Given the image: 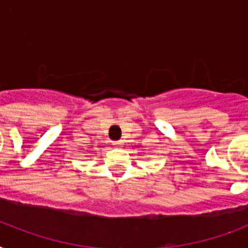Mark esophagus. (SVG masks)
I'll use <instances>...</instances> for the list:
<instances>
[{"label": "esophagus", "mask_w": 248, "mask_h": 248, "mask_svg": "<svg viewBox=\"0 0 248 248\" xmlns=\"http://www.w3.org/2000/svg\"><path fill=\"white\" fill-rule=\"evenodd\" d=\"M113 145L116 148H121L124 145V141H122V140H120V141H113Z\"/></svg>", "instance_id": "1"}]
</instances>
